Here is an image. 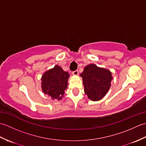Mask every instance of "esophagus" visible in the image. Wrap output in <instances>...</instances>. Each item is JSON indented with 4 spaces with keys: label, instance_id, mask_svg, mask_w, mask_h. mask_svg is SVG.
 <instances>
[{
    "label": "esophagus",
    "instance_id": "obj_1",
    "mask_svg": "<svg viewBox=\"0 0 146 146\" xmlns=\"http://www.w3.org/2000/svg\"><path fill=\"white\" fill-rule=\"evenodd\" d=\"M78 70H75V71H73L72 72V74L73 75H75V76H76V75H78Z\"/></svg>",
    "mask_w": 146,
    "mask_h": 146
}]
</instances>
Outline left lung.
<instances>
[{"instance_id":"1","label":"left lung","mask_w":146,"mask_h":146,"mask_svg":"<svg viewBox=\"0 0 146 146\" xmlns=\"http://www.w3.org/2000/svg\"><path fill=\"white\" fill-rule=\"evenodd\" d=\"M84 91L88 98L93 101H98L106 95L112 80L111 73L94 64L86 66L81 74Z\"/></svg>"}]
</instances>
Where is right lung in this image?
I'll return each mask as SVG.
<instances>
[{"label":"right lung","instance_id":"1","mask_svg":"<svg viewBox=\"0 0 146 146\" xmlns=\"http://www.w3.org/2000/svg\"><path fill=\"white\" fill-rule=\"evenodd\" d=\"M69 73L64 71L58 65L49 70L42 76L41 88L45 94L52 99L61 100L67 88Z\"/></svg>","mask_w":146,"mask_h":146}]
</instances>
